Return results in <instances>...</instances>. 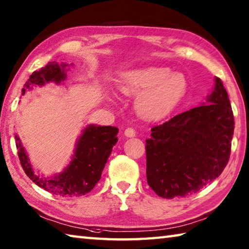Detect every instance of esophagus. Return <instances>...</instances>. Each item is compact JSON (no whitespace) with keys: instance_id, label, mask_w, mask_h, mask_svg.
Masks as SVG:
<instances>
[{"instance_id":"esophagus-1","label":"esophagus","mask_w":249,"mask_h":249,"mask_svg":"<svg viewBox=\"0 0 249 249\" xmlns=\"http://www.w3.org/2000/svg\"><path fill=\"white\" fill-rule=\"evenodd\" d=\"M124 135L126 138H134L135 137V130L132 128H128L124 130Z\"/></svg>"}]
</instances>
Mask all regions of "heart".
I'll use <instances>...</instances> for the list:
<instances>
[{
	"mask_svg": "<svg viewBox=\"0 0 249 249\" xmlns=\"http://www.w3.org/2000/svg\"><path fill=\"white\" fill-rule=\"evenodd\" d=\"M118 88L124 95L138 97L135 106L141 117L163 118L178 105L186 91V80L165 67L133 69L121 74Z\"/></svg>",
	"mask_w": 249,
	"mask_h": 249,
	"instance_id": "heart-1",
	"label": "heart"
}]
</instances>
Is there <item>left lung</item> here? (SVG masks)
I'll return each mask as SVG.
<instances>
[{"instance_id": "obj_1", "label": "left lung", "mask_w": 249, "mask_h": 249, "mask_svg": "<svg viewBox=\"0 0 249 249\" xmlns=\"http://www.w3.org/2000/svg\"><path fill=\"white\" fill-rule=\"evenodd\" d=\"M233 132L228 93L215 77L206 103L152 128L145 141L148 185L167 199L196 193L226 168Z\"/></svg>"}]
</instances>
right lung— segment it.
<instances>
[{
    "mask_svg": "<svg viewBox=\"0 0 249 249\" xmlns=\"http://www.w3.org/2000/svg\"><path fill=\"white\" fill-rule=\"evenodd\" d=\"M69 66H73V64L50 62L31 74L21 90L22 95L35 87H43L50 82L57 86L64 84ZM117 134L118 128L116 126L93 124L87 125L79 135L68 165L62 172L51 177L39 175L35 170L19 137L15 135V140L21 167L32 182L54 195L76 197L88 194L100 181L107 159L118 141Z\"/></svg>",
    "mask_w": 249,
    "mask_h": 249,
    "instance_id": "1",
    "label": "right lung"
}]
</instances>
